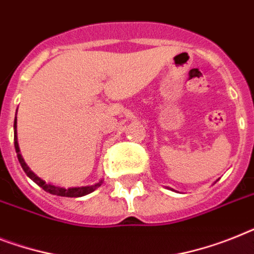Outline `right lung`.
Instances as JSON below:
<instances>
[{"label": "right lung", "instance_id": "obj_1", "mask_svg": "<svg viewBox=\"0 0 254 254\" xmlns=\"http://www.w3.org/2000/svg\"><path fill=\"white\" fill-rule=\"evenodd\" d=\"M14 127H15V135H14V145H15V150H16V156H18V160L19 163H20V166L22 169L24 170V173L28 175L31 179L40 186V187L43 188L44 190H47L49 192L50 194H57V196H64V197H81V196H85V194L91 193L93 192L96 188H98L102 184V180L101 182H98L97 184H94V186H88V187H75V188H61V187H56V186H52V184H48L45 183L44 180L40 179L39 177H36L35 174L29 170V167L27 166L24 160L20 156V153H19V146H18V140H16V118H15V123H14Z\"/></svg>", "mask_w": 254, "mask_h": 254}]
</instances>
